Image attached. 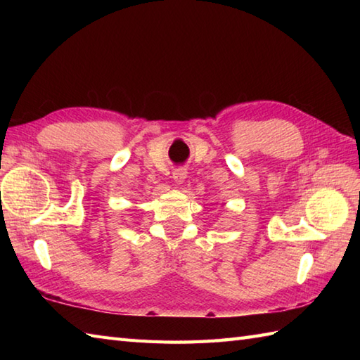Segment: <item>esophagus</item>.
Returning a JSON list of instances; mask_svg holds the SVG:
<instances>
[{
	"instance_id": "34e87169",
	"label": "esophagus",
	"mask_w": 360,
	"mask_h": 360,
	"mask_svg": "<svg viewBox=\"0 0 360 360\" xmlns=\"http://www.w3.org/2000/svg\"><path fill=\"white\" fill-rule=\"evenodd\" d=\"M186 178H187V172L184 170V168H176V170L173 172V179L178 182V184L184 182Z\"/></svg>"
}]
</instances>
